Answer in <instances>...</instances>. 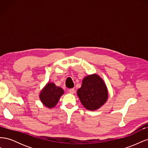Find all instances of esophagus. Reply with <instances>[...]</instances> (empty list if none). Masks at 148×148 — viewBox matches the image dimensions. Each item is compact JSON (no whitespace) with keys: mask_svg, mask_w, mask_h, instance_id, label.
<instances>
[{"mask_svg":"<svg viewBox=\"0 0 148 148\" xmlns=\"http://www.w3.org/2000/svg\"><path fill=\"white\" fill-rule=\"evenodd\" d=\"M68 92L70 94H73L75 92V89L73 88H71V89H69L68 90Z\"/></svg>","mask_w":148,"mask_h":148,"instance_id":"esophagus-1","label":"esophagus"}]
</instances>
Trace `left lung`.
Instances as JSON below:
<instances>
[{
    "label": "left lung",
    "mask_w": 148,
    "mask_h": 148,
    "mask_svg": "<svg viewBox=\"0 0 148 148\" xmlns=\"http://www.w3.org/2000/svg\"><path fill=\"white\" fill-rule=\"evenodd\" d=\"M77 95L83 106L89 110H96L104 105L108 98V91L103 79L97 74L88 75L83 79Z\"/></svg>",
    "instance_id": "1"
}]
</instances>
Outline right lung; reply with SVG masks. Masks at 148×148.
<instances>
[{
	"mask_svg": "<svg viewBox=\"0 0 148 148\" xmlns=\"http://www.w3.org/2000/svg\"><path fill=\"white\" fill-rule=\"evenodd\" d=\"M64 91L61 88L56 86L53 83H48L39 94L40 100L48 108L55 107Z\"/></svg>",
	"mask_w": 148,
	"mask_h": 148,
	"instance_id": "1",
	"label": "right lung"
}]
</instances>
